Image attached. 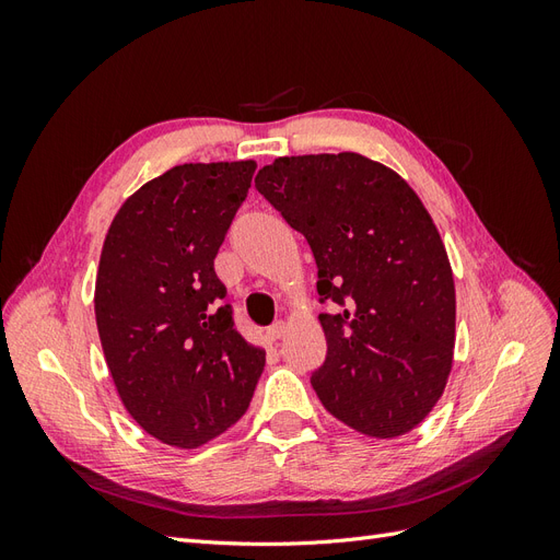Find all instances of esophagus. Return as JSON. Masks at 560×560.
Returning <instances> with one entry per match:
<instances>
[{
	"label": "esophagus",
	"instance_id": "esophagus-1",
	"mask_svg": "<svg viewBox=\"0 0 560 560\" xmlns=\"http://www.w3.org/2000/svg\"><path fill=\"white\" fill-rule=\"evenodd\" d=\"M284 322H276V325L273 327H268L266 329V341L268 343H276L278 341V338H282L284 336Z\"/></svg>",
	"mask_w": 560,
	"mask_h": 560
}]
</instances>
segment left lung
Wrapping results in <instances>:
<instances>
[{"label":"left lung","mask_w":560,"mask_h":560,"mask_svg":"<svg viewBox=\"0 0 560 560\" xmlns=\"http://www.w3.org/2000/svg\"><path fill=\"white\" fill-rule=\"evenodd\" d=\"M257 191L308 241L327 358L311 383L352 430H413L442 397L455 346V287L439 231L397 173L366 156H282Z\"/></svg>","instance_id":"left-lung-1"}]
</instances>
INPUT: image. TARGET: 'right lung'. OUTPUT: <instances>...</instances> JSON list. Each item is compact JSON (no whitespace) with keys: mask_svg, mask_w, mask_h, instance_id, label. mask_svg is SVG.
Returning a JSON list of instances; mask_svg holds the SVG:
<instances>
[{"mask_svg":"<svg viewBox=\"0 0 560 560\" xmlns=\"http://www.w3.org/2000/svg\"><path fill=\"white\" fill-rule=\"evenodd\" d=\"M254 171V161L171 167L124 202L100 257L95 319L114 385L140 428L177 448L238 422L266 364L214 273Z\"/></svg>","mask_w":560,"mask_h":560,"instance_id":"right-lung-1","label":"right lung"}]
</instances>
